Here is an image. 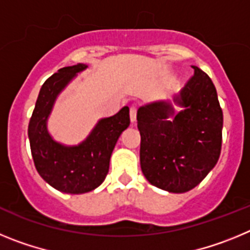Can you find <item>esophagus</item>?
I'll return each instance as SVG.
<instances>
[{
	"mask_svg": "<svg viewBox=\"0 0 250 250\" xmlns=\"http://www.w3.org/2000/svg\"><path fill=\"white\" fill-rule=\"evenodd\" d=\"M136 112H138L136 106L132 105L131 107H130V120H131V123H135L136 121Z\"/></svg>",
	"mask_w": 250,
	"mask_h": 250,
	"instance_id": "34e87169",
	"label": "esophagus"
}]
</instances>
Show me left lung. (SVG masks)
Returning <instances> with one entry per match:
<instances>
[{
    "instance_id": "8db88e82",
    "label": "left lung",
    "mask_w": 250,
    "mask_h": 250,
    "mask_svg": "<svg viewBox=\"0 0 250 250\" xmlns=\"http://www.w3.org/2000/svg\"><path fill=\"white\" fill-rule=\"evenodd\" d=\"M173 99L138 110L140 165L147 182L169 193H185L200 184L218 163L223 111L210 77L196 66Z\"/></svg>"
}]
</instances>
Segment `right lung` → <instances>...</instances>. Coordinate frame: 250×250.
Returning <instances> with one entry per match:
<instances>
[{"instance_id": "add662e5", "label": "right lung", "mask_w": 250, "mask_h": 250, "mask_svg": "<svg viewBox=\"0 0 250 250\" xmlns=\"http://www.w3.org/2000/svg\"><path fill=\"white\" fill-rule=\"evenodd\" d=\"M85 63L60 68L48 77L40 90L34 112L28 124L31 154L41 178L57 190L83 194L101 185L109 173L110 158L121 132L130 125L129 107L95 125L90 135L79 145L67 146L52 139L47 130V119L59 94Z\"/></svg>"}]
</instances>
